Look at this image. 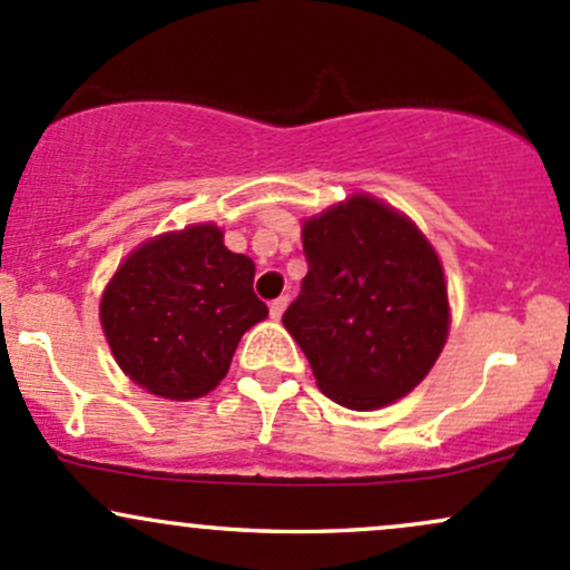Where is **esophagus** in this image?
Returning <instances> with one entry per match:
<instances>
[{
    "label": "esophagus",
    "mask_w": 570,
    "mask_h": 570,
    "mask_svg": "<svg viewBox=\"0 0 570 570\" xmlns=\"http://www.w3.org/2000/svg\"><path fill=\"white\" fill-rule=\"evenodd\" d=\"M286 305H289V297H286V295L275 297L273 303H271V316H273V318H281V316H284Z\"/></svg>",
    "instance_id": "obj_1"
}]
</instances>
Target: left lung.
<instances>
[{
    "label": "left lung",
    "instance_id": "1",
    "mask_svg": "<svg viewBox=\"0 0 570 570\" xmlns=\"http://www.w3.org/2000/svg\"><path fill=\"white\" fill-rule=\"evenodd\" d=\"M308 259L284 327L308 356L318 390L354 411L405 397L449 335L443 267L428 237L371 194L303 224Z\"/></svg>",
    "mask_w": 570,
    "mask_h": 570
}]
</instances>
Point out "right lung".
<instances>
[{"label":"right lung","mask_w":570,"mask_h":570,"mask_svg":"<svg viewBox=\"0 0 570 570\" xmlns=\"http://www.w3.org/2000/svg\"><path fill=\"white\" fill-rule=\"evenodd\" d=\"M267 316L254 262L216 224L154 237L121 262L99 303L118 367L151 395L194 400L227 376L243 333Z\"/></svg>","instance_id":"add662e5"}]
</instances>
